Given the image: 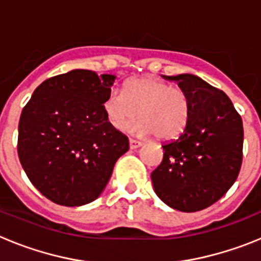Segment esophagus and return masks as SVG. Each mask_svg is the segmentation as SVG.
Returning a JSON list of instances; mask_svg holds the SVG:
<instances>
[{
	"label": "esophagus",
	"instance_id": "obj_1",
	"mask_svg": "<svg viewBox=\"0 0 261 261\" xmlns=\"http://www.w3.org/2000/svg\"><path fill=\"white\" fill-rule=\"evenodd\" d=\"M141 145L142 142L137 141V140H132V138L129 140V147H130V149H137V147H140Z\"/></svg>",
	"mask_w": 261,
	"mask_h": 261
}]
</instances>
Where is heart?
Masks as SVG:
<instances>
[{
	"label": "heart",
	"instance_id": "obj_1",
	"mask_svg": "<svg viewBox=\"0 0 261 261\" xmlns=\"http://www.w3.org/2000/svg\"><path fill=\"white\" fill-rule=\"evenodd\" d=\"M103 107L108 123L115 129L125 128L138 112L140 119L132 125L136 133L172 140L188 124L191 99L180 87L145 77L128 81L123 91L111 90Z\"/></svg>",
	"mask_w": 261,
	"mask_h": 261
}]
</instances>
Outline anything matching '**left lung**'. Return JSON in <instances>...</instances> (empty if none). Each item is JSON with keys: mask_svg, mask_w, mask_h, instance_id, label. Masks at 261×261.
Masks as SVG:
<instances>
[{"mask_svg": "<svg viewBox=\"0 0 261 261\" xmlns=\"http://www.w3.org/2000/svg\"><path fill=\"white\" fill-rule=\"evenodd\" d=\"M191 99L188 124L162 145L163 159L151 172L156 196L170 208L199 212L222 197L238 177L243 153L241 115L222 90L197 75H162Z\"/></svg>", "mask_w": 261, "mask_h": 261, "instance_id": "left-lung-1", "label": "left lung"}]
</instances>
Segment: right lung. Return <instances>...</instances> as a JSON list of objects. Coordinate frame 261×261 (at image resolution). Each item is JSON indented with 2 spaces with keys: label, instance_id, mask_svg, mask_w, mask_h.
Returning a JSON list of instances; mask_svg holds the SVG:
<instances>
[{
  "label": "right lung",
  "instance_id": "obj_1",
  "mask_svg": "<svg viewBox=\"0 0 261 261\" xmlns=\"http://www.w3.org/2000/svg\"><path fill=\"white\" fill-rule=\"evenodd\" d=\"M116 77L74 69L36 87L18 126L20 165L36 190L64 206L98 199L128 137L108 123L105 100Z\"/></svg>",
  "mask_w": 261,
  "mask_h": 261
}]
</instances>
